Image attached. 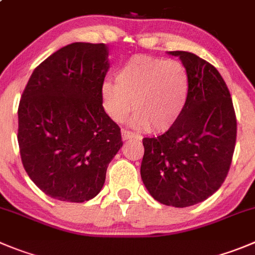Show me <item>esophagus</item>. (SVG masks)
<instances>
[{
    "label": "esophagus",
    "mask_w": 255,
    "mask_h": 255,
    "mask_svg": "<svg viewBox=\"0 0 255 255\" xmlns=\"http://www.w3.org/2000/svg\"><path fill=\"white\" fill-rule=\"evenodd\" d=\"M122 138L125 139V141H127V139H132V138L141 139V135L137 134V133H134V132H132V130L122 129Z\"/></svg>",
    "instance_id": "34e87169"
}]
</instances>
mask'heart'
Here are the masks:
<instances>
[{
  "label": "heart",
  "mask_w": 255,
  "mask_h": 255,
  "mask_svg": "<svg viewBox=\"0 0 255 255\" xmlns=\"http://www.w3.org/2000/svg\"><path fill=\"white\" fill-rule=\"evenodd\" d=\"M189 93V73L181 61L134 55L122 64L117 80L102 84L101 98L114 122L125 121L133 107V125L165 132L182 116Z\"/></svg>",
  "instance_id": "heart-1"
}]
</instances>
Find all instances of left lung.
<instances>
[{
  "label": "left lung",
  "instance_id": "left-lung-1",
  "mask_svg": "<svg viewBox=\"0 0 255 255\" xmlns=\"http://www.w3.org/2000/svg\"><path fill=\"white\" fill-rule=\"evenodd\" d=\"M178 56L190 78L186 108L173 127L143 138L141 177L158 203L195 205L218 191L232 165L237 117L230 92L215 66L187 51Z\"/></svg>",
  "mask_w": 255,
  "mask_h": 255
}]
</instances>
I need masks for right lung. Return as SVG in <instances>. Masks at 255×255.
Here are the masks:
<instances>
[{"label":"right lung","instance_id":"add662e5","mask_svg":"<svg viewBox=\"0 0 255 255\" xmlns=\"http://www.w3.org/2000/svg\"><path fill=\"white\" fill-rule=\"evenodd\" d=\"M108 69L106 45L73 42L35 69L21 95V161L52 199L84 203L97 196L122 147L121 128L102 106Z\"/></svg>","mask_w":255,"mask_h":255}]
</instances>
